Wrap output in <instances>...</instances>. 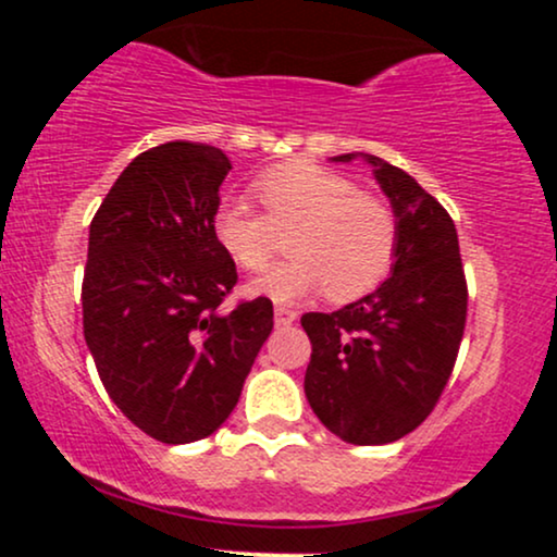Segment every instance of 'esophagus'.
Here are the masks:
<instances>
[{"label": "esophagus", "mask_w": 557, "mask_h": 557, "mask_svg": "<svg viewBox=\"0 0 557 557\" xmlns=\"http://www.w3.org/2000/svg\"><path fill=\"white\" fill-rule=\"evenodd\" d=\"M296 319L298 314L293 309H287V306H274V324H277V327H290Z\"/></svg>", "instance_id": "obj_1"}]
</instances>
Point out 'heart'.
<instances>
[{
    "mask_svg": "<svg viewBox=\"0 0 557 557\" xmlns=\"http://www.w3.org/2000/svg\"><path fill=\"white\" fill-rule=\"evenodd\" d=\"M264 212L225 198L214 212V235L243 270L259 272L277 251V233H290V261L248 285L280 304L327 290L335 300L372 293L393 270L398 216L382 198L363 194L350 177L314 162L274 168L253 183Z\"/></svg>",
    "mask_w": 557,
    "mask_h": 557,
    "instance_id": "1",
    "label": "heart"
}]
</instances>
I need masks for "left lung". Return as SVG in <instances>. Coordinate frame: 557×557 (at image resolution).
I'll return each mask as SVG.
<instances>
[{"instance_id":"1","label":"left lung","mask_w":557,"mask_h":557,"mask_svg":"<svg viewBox=\"0 0 557 557\" xmlns=\"http://www.w3.org/2000/svg\"><path fill=\"white\" fill-rule=\"evenodd\" d=\"M361 157L398 216V253L374 293L332 314L300 317L311 341L304 389L332 434L350 445H385L417 430L437 406L461 348L469 290L443 203L408 172Z\"/></svg>"}]
</instances>
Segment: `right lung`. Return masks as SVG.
Returning <instances> with one entry per match:
<instances>
[{
	"label": "right lung",
	"mask_w": 557,
	"mask_h": 557,
	"mask_svg": "<svg viewBox=\"0 0 557 557\" xmlns=\"http://www.w3.org/2000/svg\"><path fill=\"white\" fill-rule=\"evenodd\" d=\"M216 146L170 140L133 159L88 230L83 335L114 406L140 432L185 445L220 430L272 332V300L222 314L238 283L214 235Z\"/></svg>",
	"instance_id": "right-lung-1"
}]
</instances>
